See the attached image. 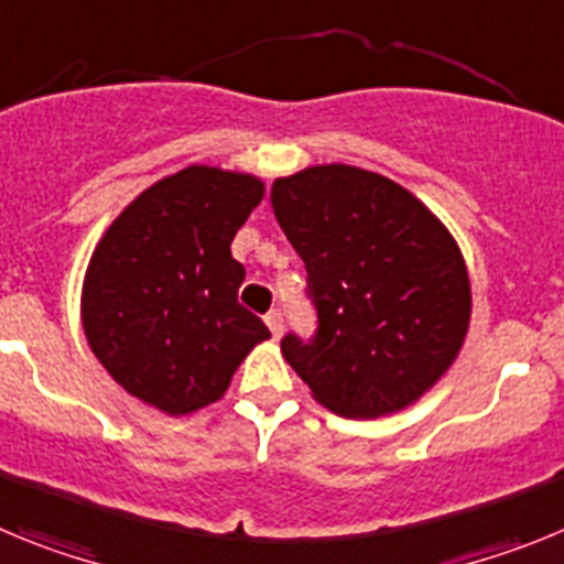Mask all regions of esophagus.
Here are the masks:
<instances>
[{
	"instance_id": "1",
	"label": "esophagus",
	"mask_w": 564,
	"mask_h": 564,
	"mask_svg": "<svg viewBox=\"0 0 564 564\" xmlns=\"http://www.w3.org/2000/svg\"><path fill=\"white\" fill-rule=\"evenodd\" d=\"M265 325L271 327L273 338L282 336V330H285V318H282V311H271V313H268V316H265Z\"/></svg>"
}]
</instances>
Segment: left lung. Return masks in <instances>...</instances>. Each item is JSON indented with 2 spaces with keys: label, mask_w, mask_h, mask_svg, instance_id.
<instances>
[{
  "label": "left lung",
  "mask_w": 564,
  "mask_h": 564,
  "mask_svg": "<svg viewBox=\"0 0 564 564\" xmlns=\"http://www.w3.org/2000/svg\"><path fill=\"white\" fill-rule=\"evenodd\" d=\"M279 226L305 262L313 338L282 356L322 406L378 417L410 406L449 370L471 316L463 253L403 186L344 163L279 177Z\"/></svg>",
  "instance_id": "left-lung-1"
}]
</instances>
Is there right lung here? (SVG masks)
Masks as SVG:
<instances>
[{
  "label": "right lung",
  "instance_id": "obj_1",
  "mask_svg": "<svg viewBox=\"0 0 564 564\" xmlns=\"http://www.w3.org/2000/svg\"><path fill=\"white\" fill-rule=\"evenodd\" d=\"M265 194L253 174L188 166L138 194L89 259L87 341L129 395L188 415L228 390L253 344L271 338L237 302L246 268L231 239Z\"/></svg>",
  "mask_w": 564,
  "mask_h": 564
}]
</instances>
